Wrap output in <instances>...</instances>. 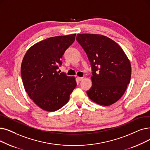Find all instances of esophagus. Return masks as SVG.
I'll return each instance as SVG.
<instances>
[{"mask_svg": "<svg viewBox=\"0 0 150 150\" xmlns=\"http://www.w3.org/2000/svg\"><path fill=\"white\" fill-rule=\"evenodd\" d=\"M83 79V77H79V76H78V77H77V80H79V81H81Z\"/></svg>", "mask_w": 150, "mask_h": 150, "instance_id": "1", "label": "esophagus"}]
</instances>
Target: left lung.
<instances>
[{
	"label": "left lung",
	"mask_w": 150,
	"mask_h": 150,
	"mask_svg": "<svg viewBox=\"0 0 150 150\" xmlns=\"http://www.w3.org/2000/svg\"><path fill=\"white\" fill-rule=\"evenodd\" d=\"M76 40L88 56L93 85L86 93L97 104L109 106L122 96L130 83L131 65L120 45L106 36L77 34Z\"/></svg>",
	"instance_id": "8db88e82"
}]
</instances>
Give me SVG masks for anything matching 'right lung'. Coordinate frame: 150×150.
<instances>
[{
	"label": "right lung",
	"instance_id": "obj_1",
	"mask_svg": "<svg viewBox=\"0 0 150 150\" xmlns=\"http://www.w3.org/2000/svg\"><path fill=\"white\" fill-rule=\"evenodd\" d=\"M76 34L48 38L30 47L21 63L23 85L30 99L42 110L54 112L68 102L76 86L75 78L57 71Z\"/></svg>",
	"mask_w": 150,
	"mask_h": 150
}]
</instances>
